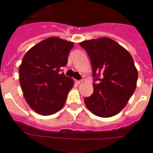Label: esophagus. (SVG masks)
I'll list each match as a JSON object with an SVG mask.
<instances>
[{"instance_id":"esophagus-1","label":"esophagus","mask_w":153,"mask_h":153,"mask_svg":"<svg viewBox=\"0 0 153 153\" xmlns=\"http://www.w3.org/2000/svg\"><path fill=\"white\" fill-rule=\"evenodd\" d=\"M82 80H76V82H76L77 84H81L82 83Z\"/></svg>"}]
</instances>
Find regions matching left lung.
Here are the masks:
<instances>
[{"mask_svg": "<svg viewBox=\"0 0 153 153\" xmlns=\"http://www.w3.org/2000/svg\"><path fill=\"white\" fill-rule=\"evenodd\" d=\"M88 54L93 70L94 92L85 98L87 109L101 117L121 112L137 87L138 71L132 55L113 39L102 37L79 43Z\"/></svg>", "mask_w": 153, "mask_h": 153, "instance_id": "8db88e82", "label": "left lung"}]
</instances>
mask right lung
Segmentation results:
<instances>
[{"mask_svg":"<svg viewBox=\"0 0 153 153\" xmlns=\"http://www.w3.org/2000/svg\"><path fill=\"white\" fill-rule=\"evenodd\" d=\"M73 42L49 37L26 52L20 65V82L27 104L37 114L48 116L62 109L73 79L60 73L68 61Z\"/></svg>","mask_w":153,"mask_h":153,"instance_id":"right-lung-1","label":"right lung"}]
</instances>
